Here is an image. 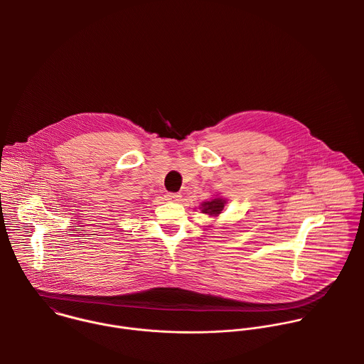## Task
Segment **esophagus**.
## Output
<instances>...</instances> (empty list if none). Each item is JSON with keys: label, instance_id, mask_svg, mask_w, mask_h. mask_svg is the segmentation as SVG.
<instances>
[{"label": "esophagus", "instance_id": "1", "mask_svg": "<svg viewBox=\"0 0 364 364\" xmlns=\"http://www.w3.org/2000/svg\"><path fill=\"white\" fill-rule=\"evenodd\" d=\"M165 199L168 200V202H179L181 200V195H178V193H166L165 195Z\"/></svg>", "mask_w": 364, "mask_h": 364}]
</instances>
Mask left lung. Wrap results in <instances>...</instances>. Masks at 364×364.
<instances>
[{
    "instance_id": "8db88e82",
    "label": "left lung",
    "mask_w": 364,
    "mask_h": 364,
    "mask_svg": "<svg viewBox=\"0 0 364 364\" xmlns=\"http://www.w3.org/2000/svg\"><path fill=\"white\" fill-rule=\"evenodd\" d=\"M225 205V200L221 199V198H215V199H211L208 202H203L200 205V210L202 213L208 214V215H218Z\"/></svg>"
}]
</instances>
